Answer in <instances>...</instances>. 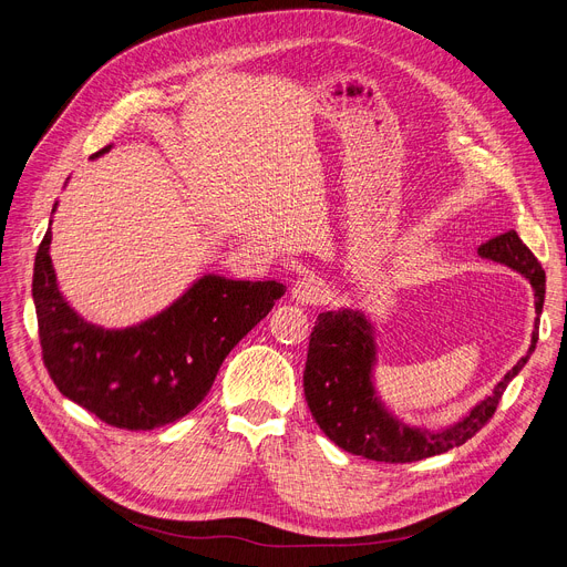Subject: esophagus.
Instances as JSON below:
<instances>
[{"label":"esophagus","instance_id":"obj_1","mask_svg":"<svg viewBox=\"0 0 567 567\" xmlns=\"http://www.w3.org/2000/svg\"><path fill=\"white\" fill-rule=\"evenodd\" d=\"M326 295V281L316 275H305L292 286V300L300 305H318Z\"/></svg>","mask_w":567,"mask_h":567}]
</instances>
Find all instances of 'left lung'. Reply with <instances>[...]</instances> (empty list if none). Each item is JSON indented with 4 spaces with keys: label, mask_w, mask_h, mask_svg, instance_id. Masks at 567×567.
Returning a JSON list of instances; mask_svg holds the SVG:
<instances>
[{
    "label": "left lung",
    "mask_w": 567,
    "mask_h": 567,
    "mask_svg": "<svg viewBox=\"0 0 567 567\" xmlns=\"http://www.w3.org/2000/svg\"><path fill=\"white\" fill-rule=\"evenodd\" d=\"M482 258L503 262L524 275L535 290V313L545 305V269L515 230H507L477 249ZM537 320L528 353L512 367L494 392L468 415L441 431L403 424L375 394L371 371L375 339L371 320L358 309L318 313L305 367V396L326 436L341 450L385 464H409L464 445L492 420L507 383L524 369L537 343Z\"/></svg>",
    "instance_id": "1"
}]
</instances>
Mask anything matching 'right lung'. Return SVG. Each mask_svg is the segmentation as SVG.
I'll return each mask as SVG.
<instances>
[{
    "instance_id": "obj_1",
    "label": "right lung",
    "mask_w": 567,
    "mask_h": 567,
    "mask_svg": "<svg viewBox=\"0 0 567 567\" xmlns=\"http://www.w3.org/2000/svg\"><path fill=\"white\" fill-rule=\"evenodd\" d=\"M50 239L48 228L32 279L43 364L66 399L117 429L147 431L192 413L226 355L286 292L277 281L205 275L141 326L105 330L80 318L64 300Z\"/></svg>"
}]
</instances>
